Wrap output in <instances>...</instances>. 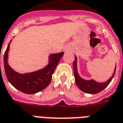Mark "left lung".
<instances>
[{
  "label": "left lung",
  "instance_id": "8db88e82",
  "mask_svg": "<svg viewBox=\"0 0 123 123\" xmlns=\"http://www.w3.org/2000/svg\"><path fill=\"white\" fill-rule=\"evenodd\" d=\"M77 57H75V61H74L73 67H74V77H75V81L76 85L82 91L89 93V94H96L102 91H103L105 87L110 84V83L111 81L113 78L114 77L115 73V70H116V66H115L114 73L112 76L109 79V80L104 83H98L94 81L93 80H85L80 78V75L78 74V71H77Z\"/></svg>",
  "mask_w": 123,
  "mask_h": 123
}]
</instances>
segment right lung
Segmentation results:
<instances>
[{"label": "right lung", "mask_w": 123, "mask_h": 123, "mask_svg": "<svg viewBox=\"0 0 123 123\" xmlns=\"http://www.w3.org/2000/svg\"><path fill=\"white\" fill-rule=\"evenodd\" d=\"M10 43L4 55V70L9 82L19 91L29 94L37 93L48 87L51 82L55 69L63 57L64 53L50 55L49 57V62L43 69L31 73L21 74L13 70L8 63Z\"/></svg>", "instance_id": "add662e5"}]
</instances>
